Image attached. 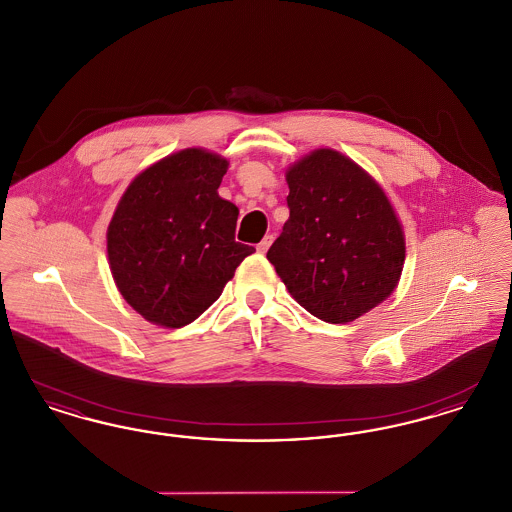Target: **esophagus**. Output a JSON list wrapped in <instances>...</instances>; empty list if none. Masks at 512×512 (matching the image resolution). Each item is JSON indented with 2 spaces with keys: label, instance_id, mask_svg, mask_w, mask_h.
<instances>
[{
  "label": "esophagus",
  "instance_id": "esophagus-1",
  "mask_svg": "<svg viewBox=\"0 0 512 512\" xmlns=\"http://www.w3.org/2000/svg\"><path fill=\"white\" fill-rule=\"evenodd\" d=\"M272 242H274V236H272V234H270V236H265V238L257 244V251H259V253H267L268 247H270Z\"/></svg>",
  "mask_w": 512,
  "mask_h": 512
}]
</instances>
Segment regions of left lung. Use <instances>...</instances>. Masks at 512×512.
Instances as JSON below:
<instances>
[{"mask_svg": "<svg viewBox=\"0 0 512 512\" xmlns=\"http://www.w3.org/2000/svg\"><path fill=\"white\" fill-rule=\"evenodd\" d=\"M286 180L290 219L268 261L311 315L330 324L365 315L395 290L405 261L388 197L334 149L313 151Z\"/></svg>", "mask_w": 512, "mask_h": 512, "instance_id": "1", "label": "left lung"}]
</instances>
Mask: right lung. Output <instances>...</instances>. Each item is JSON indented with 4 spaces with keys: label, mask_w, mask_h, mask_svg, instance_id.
Here are the masks:
<instances>
[{
    "label": "right lung",
    "mask_w": 512,
    "mask_h": 512,
    "mask_svg": "<svg viewBox=\"0 0 512 512\" xmlns=\"http://www.w3.org/2000/svg\"><path fill=\"white\" fill-rule=\"evenodd\" d=\"M228 163L184 149L138 174L107 230L115 284L142 317L182 328L203 315L251 245L236 242L238 207L219 190Z\"/></svg>",
    "instance_id": "obj_1"
}]
</instances>
